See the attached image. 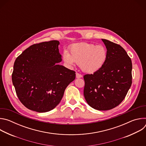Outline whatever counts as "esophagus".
<instances>
[{"instance_id":"34e87169","label":"esophagus","mask_w":146,"mask_h":146,"mask_svg":"<svg viewBox=\"0 0 146 146\" xmlns=\"http://www.w3.org/2000/svg\"><path fill=\"white\" fill-rule=\"evenodd\" d=\"M76 77H77V78H81V77H82V76L81 74L78 73H76Z\"/></svg>"}]
</instances>
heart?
<instances>
[{"label": "heart", "instance_id": "obj_1", "mask_svg": "<svg viewBox=\"0 0 146 146\" xmlns=\"http://www.w3.org/2000/svg\"><path fill=\"white\" fill-rule=\"evenodd\" d=\"M69 51V54L66 51L64 52V61L69 65H80L81 70L88 73L99 70L107 59V51L101 45L81 42L72 45Z\"/></svg>", "mask_w": 146, "mask_h": 146}]
</instances>
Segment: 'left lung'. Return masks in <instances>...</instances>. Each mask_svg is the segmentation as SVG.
<instances>
[{
	"mask_svg": "<svg viewBox=\"0 0 146 146\" xmlns=\"http://www.w3.org/2000/svg\"><path fill=\"white\" fill-rule=\"evenodd\" d=\"M102 40L107 48V59L99 70L84 76V95L92 108L109 110L125 98L132 82V64L120 45L106 39Z\"/></svg>",
	"mask_w": 146,
	"mask_h": 146,
	"instance_id": "8db88e82",
	"label": "left lung"
}]
</instances>
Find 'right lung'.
Instances as JSON below:
<instances>
[{"label": "right lung", "mask_w": 146, "mask_h": 146, "mask_svg": "<svg viewBox=\"0 0 146 146\" xmlns=\"http://www.w3.org/2000/svg\"><path fill=\"white\" fill-rule=\"evenodd\" d=\"M57 40L33 44L15 59L12 81L17 95L28 109L44 113L60 102L76 72L57 63L61 62Z\"/></svg>", "instance_id": "1"}]
</instances>
